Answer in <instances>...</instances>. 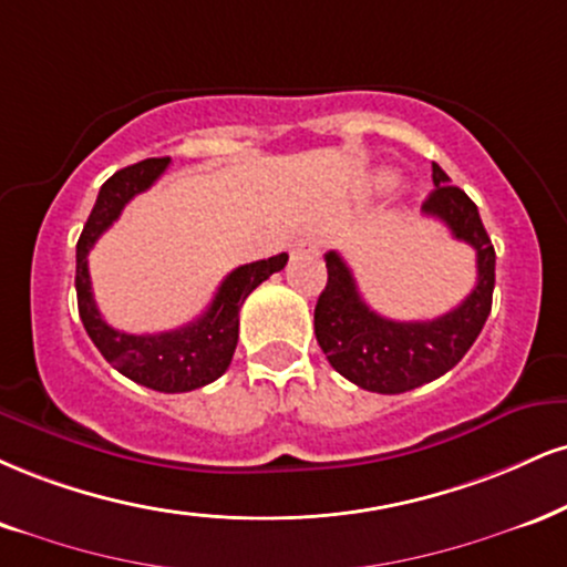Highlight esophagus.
Returning a JSON list of instances; mask_svg holds the SVG:
<instances>
[{"label":"esophagus","instance_id":"esophagus-1","mask_svg":"<svg viewBox=\"0 0 567 567\" xmlns=\"http://www.w3.org/2000/svg\"><path fill=\"white\" fill-rule=\"evenodd\" d=\"M292 254H319V240L313 235H303L292 243Z\"/></svg>","mask_w":567,"mask_h":567}]
</instances>
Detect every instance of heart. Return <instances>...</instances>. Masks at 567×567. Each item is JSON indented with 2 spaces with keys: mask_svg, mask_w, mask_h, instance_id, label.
I'll return each mask as SVG.
<instances>
[{
  "mask_svg": "<svg viewBox=\"0 0 567 567\" xmlns=\"http://www.w3.org/2000/svg\"><path fill=\"white\" fill-rule=\"evenodd\" d=\"M393 184H395V176H393V174H388V172H383V174L372 176L370 187H372V193H388V189H391Z\"/></svg>",
  "mask_w": 567,
  "mask_h": 567,
  "instance_id": "heart-1",
  "label": "heart"
}]
</instances>
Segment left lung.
<instances>
[{
  "mask_svg": "<svg viewBox=\"0 0 567 567\" xmlns=\"http://www.w3.org/2000/svg\"><path fill=\"white\" fill-rule=\"evenodd\" d=\"M449 182L433 163L435 189L422 203V214L439 218L456 240L475 250L478 279L456 309L427 322H393L364 303L349 264L336 250L324 256L327 285L313 309V332L336 372L364 391L406 393L433 383L465 357L486 324L494 296V245L478 206Z\"/></svg>",
  "mask_w": 567,
  "mask_h": 567,
  "instance_id": "obj_1",
  "label": "left lung"
}]
</instances>
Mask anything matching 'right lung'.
<instances>
[{
	"label": "right lung",
	"instance_id": "1",
	"mask_svg": "<svg viewBox=\"0 0 567 567\" xmlns=\"http://www.w3.org/2000/svg\"><path fill=\"white\" fill-rule=\"evenodd\" d=\"M166 168L168 158H147L121 168L102 184L97 203H94L76 243V298L84 330L115 370L153 391L187 393L214 383L227 372L231 353L237 349L240 306L264 279L285 269L288 254L237 266L218 285L208 309L179 330L158 332V336H128V332L115 330L102 319L97 303H94L86 261L89 250L100 240L102 231L111 229L126 203L153 187Z\"/></svg>",
	"mask_w": 567,
	"mask_h": 567
}]
</instances>
